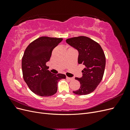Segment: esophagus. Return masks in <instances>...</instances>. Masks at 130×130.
I'll return each mask as SVG.
<instances>
[{"label": "esophagus", "mask_w": 130, "mask_h": 130, "mask_svg": "<svg viewBox=\"0 0 130 130\" xmlns=\"http://www.w3.org/2000/svg\"><path fill=\"white\" fill-rule=\"evenodd\" d=\"M67 78L68 80H69L70 81H72V80H73L74 79L73 77H67Z\"/></svg>", "instance_id": "esophagus-1"}]
</instances>
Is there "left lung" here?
Returning a JSON list of instances; mask_svg holds the SVG:
<instances>
[{"label":"left lung","instance_id":"left-lung-1","mask_svg":"<svg viewBox=\"0 0 130 130\" xmlns=\"http://www.w3.org/2000/svg\"><path fill=\"white\" fill-rule=\"evenodd\" d=\"M66 42L78 50V63L85 67L82 70V77L75 78L81 85L73 93L87 95L96 88L103 77L106 64L104 52L99 43L88 37L70 38L67 39Z\"/></svg>","mask_w":130,"mask_h":130}]
</instances>
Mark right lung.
Returning a JSON list of instances; mask_svg holds the SVG:
<instances>
[{
  "label": "right lung",
  "mask_w": 130,
  "mask_h": 130,
  "mask_svg": "<svg viewBox=\"0 0 130 130\" xmlns=\"http://www.w3.org/2000/svg\"><path fill=\"white\" fill-rule=\"evenodd\" d=\"M62 40V38L41 37L25 50L22 61L23 78L31 91L38 95H54L57 92L58 82L66 77L64 74L52 73L46 65L53 49Z\"/></svg>",
  "instance_id": "obj_1"
}]
</instances>
